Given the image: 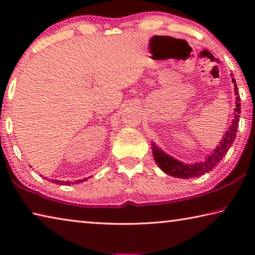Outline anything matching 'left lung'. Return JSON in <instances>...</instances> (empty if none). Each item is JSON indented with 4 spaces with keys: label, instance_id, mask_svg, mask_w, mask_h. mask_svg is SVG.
Here are the masks:
<instances>
[{
    "label": "left lung",
    "instance_id": "left-lung-1",
    "mask_svg": "<svg viewBox=\"0 0 255 255\" xmlns=\"http://www.w3.org/2000/svg\"><path fill=\"white\" fill-rule=\"evenodd\" d=\"M233 83H234V90L236 94V107L234 109V119L231 124V126L228 127V130L225 132V135L222 137V140L219 141L213 153L206 157L205 161L197 162V163H183L175 159L174 157L170 156L169 154L158 147L156 144L152 143V149H153V156L155 162L159 166L164 173L174 176V178H181V179H190V178H196V176L204 175L207 172H209L221 162V159L225 156L227 150L234 141L236 137L237 126H239L240 122V114H241V99L239 97V92H237V86L235 84V80L232 79Z\"/></svg>",
    "mask_w": 255,
    "mask_h": 255
}]
</instances>
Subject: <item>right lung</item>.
<instances>
[{
    "mask_svg": "<svg viewBox=\"0 0 255 255\" xmlns=\"http://www.w3.org/2000/svg\"><path fill=\"white\" fill-rule=\"evenodd\" d=\"M45 179H47V178H45ZM47 180H49V179H47ZM88 179H84V180H77V181H75V182H72V181H58V180H51V182L53 183H56V184H66V185H71V184H75V183H80V182H84V181H86Z\"/></svg>",
    "mask_w": 255,
    "mask_h": 255,
    "instance_id": "1",
    "label": "right lung"
}]
</instances>
